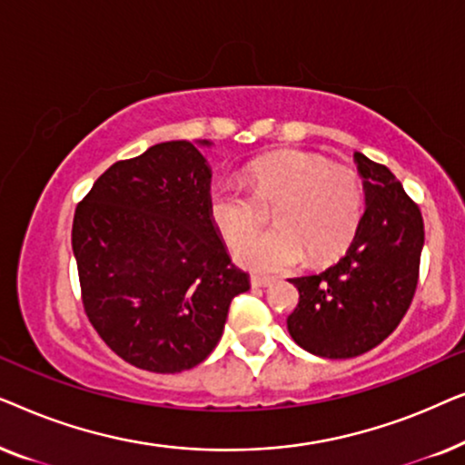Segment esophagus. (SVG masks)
Masks as SVG:
<instances>
[{
	"instance_id": "1",
	"label": "esophagus",
	"mask_w": 465,
	"mask_h": 465,
	"mask_svg": "<svg viewBox=\"0 0 465 465\" xmlns=\"http://www.w3.org/2000/svg\"><path fill=\"white\" fill-rule=\"evenodd\" d=\"M250 282H252V288H271V285L272 283H275V279H272V277H260V275H253L252 279H250Z\"/></svg>"
}]
</instances>
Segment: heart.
<instances>
[{
    "label": "heart",
    "instance_id": "1",
    "mask_svg": "<svg viewBox=\"0 0 465 465\" xmlns=\"http://www.w3.org/2000/svg\"><path fill=\"white\" fill-rule=\"evenodd\" d=\"M252 194L232 183H218L207 199L209 220L228 245L237 247L276 209L275 232L239 247L234 258L256 272L298 266L309 253L322 264L342 256L364 215V186L347 167H330L320 154L283 150L262 156L245 169Z\"/></svg>",
    "mask_w": 465,
    "mask_h": 465
}]
</instances>
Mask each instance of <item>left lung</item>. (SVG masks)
<instances>
[{
    "mask_svg": "<svg viewBox=\"0 0 465 465\" xmlns=\"http://www.w3.org/2000/svg\"><path fill=\"white\" fill-rule=\"evenodd\" d=\"M353 161L364 186V215L339 262L294 277L298 307L288 332L304 351L347 360L390 336L412 301L423 250V218L402 183L360 152Z\"/></svg>",
    "mask_w": 465,
    "mask_h": 465,
    "instance_id": "left-lung-1",
    "label": "left lung"
}]
</instances>
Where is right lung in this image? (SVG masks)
<instances>
[{
  "label": "right lung",
  "mask_w": 465,
  "mask_h": 465,
  "mask_svg": "<svg viewBox=\"0 0 465 465\" xmlns=\"http://www.w3.org/2000/svg\"><path fill=\"white\" fill-rule=\"evenodd\" d=\"M212 142L156 143L112 164L74 215L72 250L88 320L112 351L150 372L201 364L250 275L207 213Z\"/></svg>",
  "instance_id": "obj_1"
}]
</instances>
